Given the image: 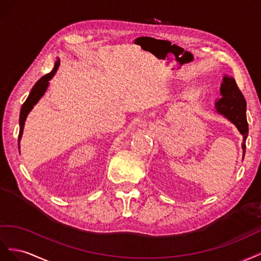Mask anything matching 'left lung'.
I'll use <instances>...</instances> for the list:
<instances>
[{
  "mask_svg": "<svg viewBox=\"0 0 261 261\" xmlns=\"http://www.w3.org/2000/svg\"><path fill=\"white\" fill-rule=\"evenodd\" d=\"M221 98L215 102V108L220 115H223L234 123L243 136V159L246 150V139L248 136V123L246 119V100L238 88L233 77L225 75L221 84Z\"/></svg>",
  "mask_w": 261,
  "mask_h": 261,
  "instance_id": "1",
  "label": "left lung"
}]
</instances>
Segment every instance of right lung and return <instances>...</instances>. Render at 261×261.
<instances>
[{
  "label": "right lung",
  "instance_id": "obj_1",
  "mask_svg": "<svg viewBox=\"0 0 261 261\" xmlns=\"http://www.w3.org/2000/svg\"><path fill=\"white\" fill-rule=\"evenodd\" d=\"M59 65H60V60H57V62L55 63V68L50 73L46 74V75L42 76L37 83L34 85L33 89L29 93L28 97L26 99V101L23 103L20 109V114H19V135H18V148H19V142L21 140V136H23V131H24V125H25V121L26 118L28 116V114L31 113V110L34 108V106L36 105L38 100L42 97L43 94L46 93L47 88L49 86V81L54 77L55 74L57 73Z\"/></svg>",
  "mask_w": 261,
  "mask_h": 261
}]
</instances>
